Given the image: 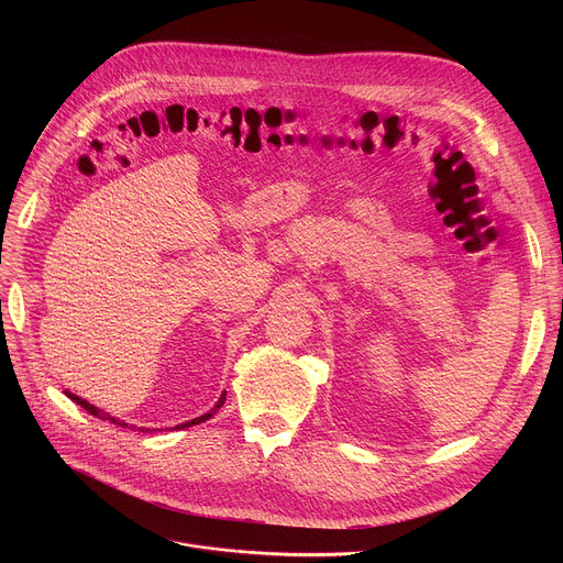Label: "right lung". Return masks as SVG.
<instances>
[{
    "label": "right lung",
    "mask_w": 563,
    "mask_h": 563,
    "mask_svg": "<svg viewBox=\"0 0 563 563\" xmlns=\"http://www.w3.org/2000/svg\"><path fill=\"white\" fill-rule=\"evenodd\" d=\"M66 396L70 398V400H75L77 406H82L89 415H93V417H98V419H102V421H111V423H115V426H120V428H126L129 423H122L120 419H113L111 415H107V412H102L100 408H96V406H91V404H87L85 398H79V396H75V394H70V391H66ZM224 396L227 394H222L220 398H218V404L207 412V415H202V417H198V419H191V421H187V423H180V426H176V430H185V428H191V426H198V423H202V421H207V419H211L220 408H222V404H224ZM142 430V428H140ZM142 432H148V428L146 430H142Z\"/></svg>",
    "instance_id": "1"
}]
</instances>
